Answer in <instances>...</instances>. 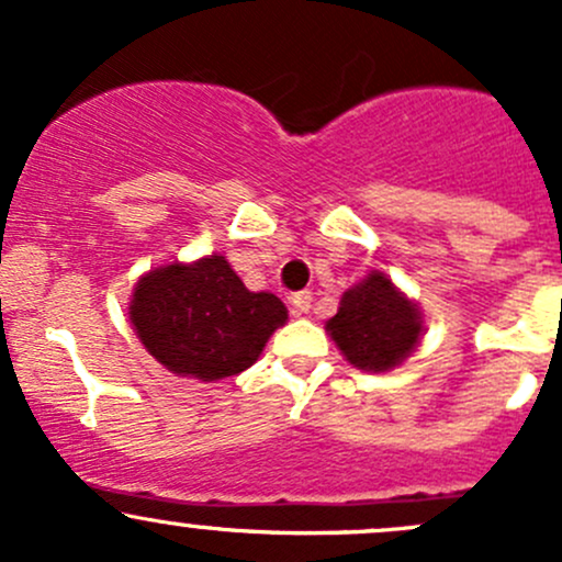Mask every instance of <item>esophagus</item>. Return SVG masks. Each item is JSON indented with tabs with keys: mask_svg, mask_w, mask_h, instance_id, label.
<instances>
[{
	"mask_svg": "<svg viewBox=\"0 0 562 562\" xmlns=\"http://www.w3.org/2000/svg\"><path fill=\"white\" fill-rule=\"evenodd\" d=\"M291 304H293V313H296V315L310 313V307H313V293H310V291L293 293Z\"/></svg>",
	"mask_w": 562,
	"mask_h": 562,
	"instance_id": "obj_1",
	"label": "esophagus"
}]
</instances>
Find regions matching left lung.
Segmentation results:
<instances>
[{
    "label": "left lung",
    "instance_id": "obj_1",
    "mask_svg": "<svg viewBox=\"0 0 562 562\" xmlns=\"http://www.w3.org/2000/svg\"><path fill=\"white\" fill-rule=\"evenodd\" d=\"M326 331L356 370L389 372L413 353L424 323L418 304L383 271H372L345 291L337 315L326 321Z\"/></svg>",
    "mask_w": 562,
    "mask_h": 562
}]
</instances>
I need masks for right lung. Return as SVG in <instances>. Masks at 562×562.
<instances>
[{"instance_id": "right-lung-1", "label": "right lung", "mask_w": 562, "mask_h": 562, "mask_svg": "<svg viewBox=\"0 0 562 562\" xmlns=\"http://www.w3.org/2000/svg\"><path fill=\"white\" fill-rule=\"evenodd\" d=\"M285 321V304L274 293L247 291L217 252L146 271L130 302L144 348L173 375L206 383L252 367Z\"/></svg>"}]
</instances>
